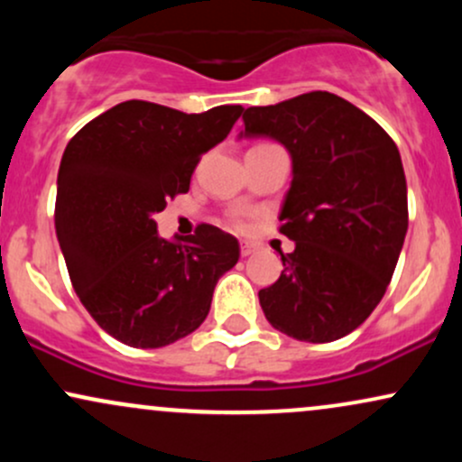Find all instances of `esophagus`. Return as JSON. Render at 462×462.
Here are the masks:
<instances>
[{
	"mask_svg": "<svg viewBox=\"0 0 462 462\" xmlns=\"http://www.w3.org/2000/svg\"><path fill=\"white\" fill-rule=\"evenodd\" d=\"M256 243H249V241H243L241 243V256L243 258H247V256H252L254 252H256Z\"/></svg>",
	"mask_w": 462,
	"mask_h": 462,
	"instance_id": "34e87169",
	"label": "esophagus"
}]
</instances>
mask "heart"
Masks as SVG:
<instances>
[{"instance_id": "heart-1", "label": "heart", "mask_w": 462, "mask_h": 462, "mask_svg": "<svg viewBox=\"0 0 462 462\" xmlns=\"http://www.w3.org/2000/svg\"><path fill=\"white\" fill-rule=\"evenodd\" d=\"M232 221H235V226H236V227H241V226H243V221L238 219V217H235V219H232Z\"/></svg>"}]
</instances>
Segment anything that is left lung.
Wrapping results in <instances>:
<instances>
[{
    "instance_id": "8db88e82",
    "label": "left lung",
    "mask_w": 462,
    "mask_h": 462,
    "mask_svg": "<svg viewBox=\"0 0 462 462\" xmlns=\"http://www.w3.org/2000/svg\"><path fill=\"white\" fill-rule=\"evenodd\" d=\"M241 136H272L289 150L293 180L280 232L295 241L284 272L258 291L275 330L330 343L374 312L393 278L408 230L406 176L386 132L328 91L243 113Z\"/></svg>"
}]
</instances>
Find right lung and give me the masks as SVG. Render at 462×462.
Wrapping results in <instances>:
<instances>
[{"instance_id": "1", "label": "right lung", "mask_w": 462, "mask_h": 462, "mask_svg": "<svg viewBox=\"0 0 462 462\" xmlns=\"http://www.w3.org/2000/svg\"><path fill=\"white\" fill-rule=\"evenodd\" d=\"M241 106L187 115L130 99L69 141L58 169L56 236L69 278L99 328L130 347H164L198 330L238 241L201 224L161 238L153 215L187 193L201 153L230 134Z\"/></svg>"}]
</instances>
